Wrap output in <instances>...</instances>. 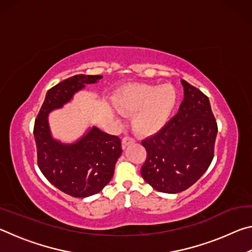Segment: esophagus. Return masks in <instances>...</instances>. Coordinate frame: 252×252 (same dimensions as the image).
Wrapping results in <instances>:
<instances>
[{"label": "esophagus", "mask_w": 252, "mask_h": 252, "mask_svg": "<svg viewBox=\"0 0 252 252\" xmlns=\"http://www.w3.org/2000/svg\"><path fill=\"white\" fill-rule=\"evenodd\" d=\"M133 143H134V139L130 138V136H125V138L122 139L123 148H126V146H129V144H133Z\"/></svg>", "instance_id": "1"}]
</instances>
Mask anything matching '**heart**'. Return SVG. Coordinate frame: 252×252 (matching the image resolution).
<instances>
[{
  "mask_svg": "<svg viewBox=\"0 0 252 252\" xmlns=\"http://www.w3.org/2000/svg\"><path fill=\"white\" fill-rule=\"evenodd\" d=\"M119 112L133 114L132 126L142 135L159 132L169 121L178 103V91L171 84H126L114 93Z\"/></svg>",
  "mask_w": 252,
  "mask_h": 252,
  "instance_id": "1",
  "label": "heart"
}]
</instances>
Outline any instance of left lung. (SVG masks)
I'll return each instance as SVG.
<instances>
[{"label":"left lung","mask_w":252,"mask_h":252,"mask_svg":"<svg viewBox=\"0 0 252 252\" xmlns=\"http://www.w3.org/2000/svg\"><path fill=\"white\" fill-rule=\"evenodd\" d=\"M185 97L176 117L142 141L147 160L141 176L153 189L178 193L197 182L213 159L216 119L207 95L181 80Z\"/></svg>","instance_id":"obj_1"}]
</instances>
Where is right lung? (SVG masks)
<instances>
[{
    "mask_svg": "<svg viewBox=\"0 0 252 252\" xmlns=\"http://www.w3.org/2000/svg\"><path fill=\"white\" fill-rule=\"evenodd\" d=\"M101 78L76 74L50 89L34 125L41 172L59 190L74 198L90 197L108 185L122 153L121 140L91 126L74 141L63 142L53 136L49 116L70 103L85 85L95 84Z\"/></svg>",
    "mask_w": 252,
    "mask_h": 252,
    "instance_id": "1",
    "label": "right lung"
}]
</instances>
